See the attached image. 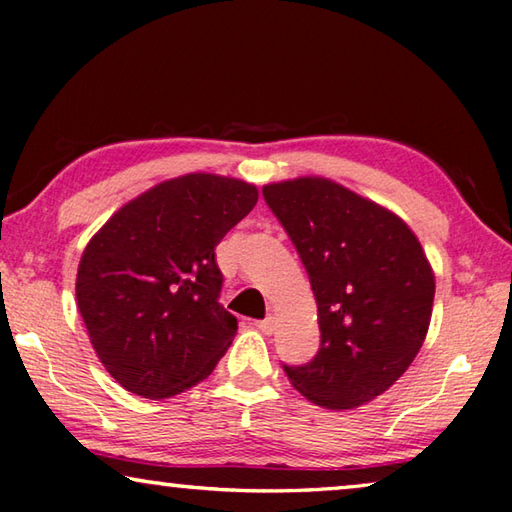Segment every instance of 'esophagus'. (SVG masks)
Here are the masks:
<instances>
[{
	"label": "esophagus",
	"instance_id": "1",
	"mask_svg": "<svg viewBox=\"0 0 512 512\" xmlns=\"http://www.w3.org/2000/svg\"><path fill=\"white\" fill-rule=\"evenodd\" d=\"M255 327H257L259 331H262V333H266V336H268V333H273V331H275V318H271V315H268L266 320H257V322H255Z\"/></svg>",
	"mask_w": 512,
	"mask_h": 512
}]
</instances>
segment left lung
<instances>
[{"instance_id": "obj_1", "label": "left lung", "mask_w": 512, "mask_h": 512, "mask_svg": "<svg viewBox=\"0 0 512 512\" xmlns=\"http://www.w3.org/2000/svg\"><path fill=\"white\" fill-rule=\"evenodd\" d=\"M318 302L320 349L284 365L293 387L327 410L387 392L430 329L434 273L410 226L392 210L322 176L264 185Z\"/></svg>"}]
</instances>
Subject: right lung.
<instances>
[{"label": "right lung", "instance_id": "1", "mask_svg": "<svg viewBox=\"0 0 512 512\" xmlns=\"http://www.w3.org/2000/svg\"><path fill=\"white\" fill-rule=\"evenodd\" d=\"M255 185L194 172L114 212L85 248L76 300L98 358L127 392L170 398L212 374L237 333L215 248L255 208Z\"/></svg>", "mask_w": 512, "mask_h": 512}]
</instances>
